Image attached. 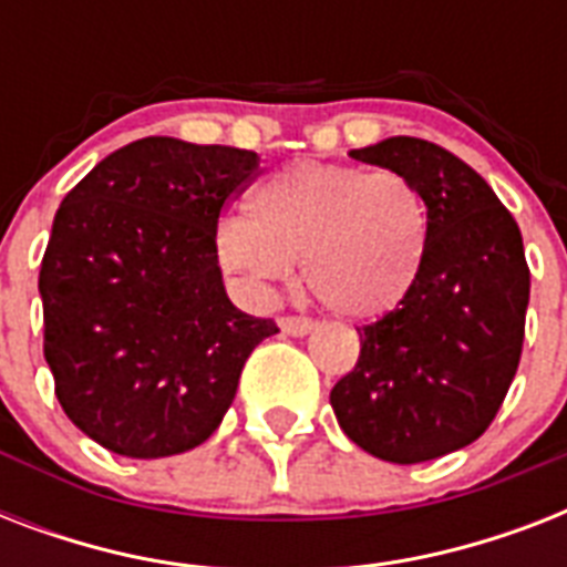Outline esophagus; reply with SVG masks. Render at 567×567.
I'll return each instance as SVG.
<instances>
[{"mask_svg":"<svg viewBox=\"0 0 567 567\" xmlns=\"http://www.w3.org/2000/svg\"><path fill=\"white\" fill-rule=\"evenodd\" d=\"M279 327H282L285 336H309L311 329H315V320L311 318H302V315H285V318H279Z\"/></svg>","mask_w":567,"mask_h":567,"instance_id":"obj_1","label":"esophagus"}]
</instances>
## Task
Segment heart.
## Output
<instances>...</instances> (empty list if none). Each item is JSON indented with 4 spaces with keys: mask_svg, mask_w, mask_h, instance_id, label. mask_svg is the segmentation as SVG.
Returning a JSON list of instances; mask_svg holds the SVG:
<instances>
[{
    "mask_svg": "<svg viewBox=\"0 0 567 567\" xmlns=\"http://www.w3.org/2000/svg\"><path fill=\"white\" fill-rule=\"evenodd\" d=\"M432 212L409 176L362 164H288L247 199V220L217 229L226 274L258 293L302 279L327 309L368 320L414 291L430 256Z\"/></svg>",
    "mask_w": 567,
    "mask_h": 567,
    "instance_id": "obj_1",
    "label": "heart"
}]
</instances>
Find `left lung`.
<instances>
[{"label":"left lung","mask_w":567,"mask_h":567,"mask_svg":"<svg viewBox=\"0 0 567 567\" xmlns=\"http://www.w3.org/2000/svg\"><path fill=\"white\" fill-rule=\"evenodd\" d=\"M350 155L423 190L432 238L414 291L359 327V362L329 400L347 439L417 465L467 447L501 412L524 350V240L488 182L430 141L400 135Z\"/></svg>","instance_id":"8db88e82"}]
</instances>
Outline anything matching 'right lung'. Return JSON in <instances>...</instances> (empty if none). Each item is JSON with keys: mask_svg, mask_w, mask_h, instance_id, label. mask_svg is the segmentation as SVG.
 I'll return each mask as SVG.
<instances>
[{"mask_svg": "<svg viewBox=\"0 0 567 567\" xmlns=\"http://www.w3.org/2000/svg\"><path fill=\"white\" fill-rule=\"evenodd\" d=\"M258 155L144 137L102 158L58 208L40 261L43 355L66 417L111 453L203 444L270 318L231 306L217 223Z\"/></svg>", "mask_w": 567, "mask_h": 567, "instance_id": "add662e5", "label": "right lung"}]
</instances>
